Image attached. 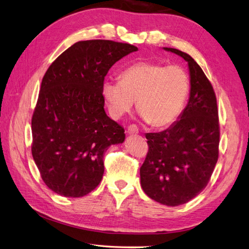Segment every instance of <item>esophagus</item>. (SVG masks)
Segmentation results:
<instances>
[{"mask_svg":"<svg viewBox=\"0 0 249 249\" xmlns=\"http://www.w3.org/2000/svg\"><path fill=\"white\" fill-rule=\"evenodd\" d=\"M127 132L129 133V135H137L139 133V128L136 124H131L128 126V128H127Z\"/></svg>","mask_w":249,"mask_h":249,"instance_id":"34e87169","label":"esophagus"}]
</instances>
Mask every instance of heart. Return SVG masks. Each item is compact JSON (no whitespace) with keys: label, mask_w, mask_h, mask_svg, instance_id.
Returning <instances> with one entry per match:
<instances>
[{"label":"heart","mask_w":249,"mask_h":249,"mask_svg":"<svg viewBox=\"0 0 249 249\" xmlns=\"http://www.w3.org/2000/svg\"><path fill=\"white\" fill-rule=\"evenodd\" d=\"M187 72L178 65L142 61L126 67L120 81L107 80L102 92L113 118L137 108L156 128L169 126L179 119L189 93Z\"/></svg>","instance_id":"heart-1"}]
</instances>
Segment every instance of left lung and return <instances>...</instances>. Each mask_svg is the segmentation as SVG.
<instances>
[{
	"instance_id": "left-lung-1",
	"label": "left lung",
	"mask_w": 249,
	"mask_h": 249,
	"mask_svg": "<svg viewBox=\"0 0 249 249\" xmlns=\"http://www.w3.org/2000/svg\"><path fill=\"white\" fill-rule=\"evenodd\" d=\"M164 49L188 63L190 97L169 128L146 133L148 151L140 177L150 199L178 206L199 195L213 173L219 158V112L213 87L197 63L181 50Z\"/></svg>"
}]
</instances>
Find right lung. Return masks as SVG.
Returning <instances> with one entry per match:
<instances>
[{
	"label": "right lung",
	"instance_id": "add662e5",
	"mask_svg": "<svg viewBox=\"0 0 249 249\" xmlns=\"http://www.w3.org/2000/svg\"><path fill=\"white\" fill-rule=\"evenodd\" d=\"M138 48L110 40L73 44L49 66L31 118V152L44 183L80 197L97 187L104 154L123 143L124 128L104 110L102 87L114 63Z\"/></svg>",
	"mask_w": 249,
	"mask_h": 249
}]
</instances>
